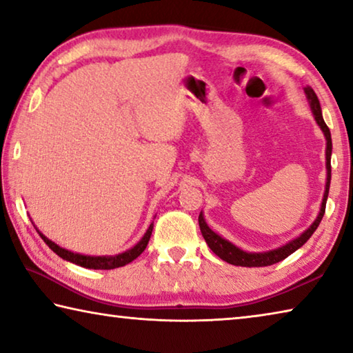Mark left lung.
<instances>
[{"label": "left lung", "mask_w": 353, "mask_h": 353, "mask_svg": "<svg viewBox=\"0 0 353 353\" xmlns=\"http://www.w3.org/2000/svg\"><path fill=\"white\" fill-rule=\"evenodd\" d=\"M305 97L308 99L310 109H312L313 117L318 123V126L321 128L322 134L325 137L327 146H325V168H327V179H325V190H324V198H322V204H321V210L318 213V216L313 221V224L308 227L307 230H303L301 235L296 236L294 240L288 241L283 246L271 249V250H265V252H246V250L240 249L235 246L234 243H230L229 240H225L221 235H218L216 232H213L204 219V213L201 212L199 214V227H201V234L204 236L205 243L208 244L214 254H216L221 260H224L230 265L235 266H244V268H260V266H271L274 263H279L285 260L286 256L291 255L292 252H296L299 248H302L305 244L310 236L314 234V230L318 229L319 223L322 221V216L325 213V204H327V198H328V190H330V179H332V166H330V159H332V135H330V129L327 128V124L322 118V110H321V104L319 99L316 97V93L313 92V88L307 87L305 90Z\"/></svg>", "instance_id": "8db88e82"}]
</instances>
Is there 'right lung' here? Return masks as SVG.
<instances>
[{"label": "right lung", "instance_id": "right-lung-1", "mask_svg": "<svg viewBox=\"0 0 353 353\" xmlns=\"http://www.w3.org/2000/svg\"><path fill=\"white\" fill-rule=\"evenodd\" d=\"M152 227H154V223L149 224L146 234L143 235L141 240L137 243L134 248H130L128 250H124V252L117 254V255H99V256L71 252V250L65 249V248H61L54 241H51L50 238H46L37 229V227H35V230L39 232V235L41 236V240H43L48 244V248H50L52 252H56L63 260L74 263V265H77V266L88 268V270H115V268H121L124 265H128V263L134 261L137 256H139L143 252V250L146 249L148 243H149V238H151V234H152Z\"/></svg>", "mask_w": 353, "mask_h": 353}]
</instances>
